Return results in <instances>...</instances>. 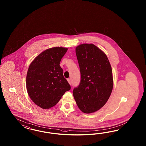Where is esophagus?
Wrapping results in <instances>:
<instances>
[{
  "label": "esophagus",
  "instance_id": "esophagus-1",
  "mask_svg": "<svg viewBox=\"0 0 146 146\" xmlns=\"http://www.w3.org/2000/svg\"><path fill=\"white\" fill-rule=\"evenodd\" d=\"M67 81H68V82L70 84H71V81L70 79H67Z\"/></svg>",
  "mask_w": 146,
  "mask_h": 146
}]
</instances>
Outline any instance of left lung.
Masks as SVG:
<instances>
[{
	"instance_id": "1",
	"label": "left lung",
	"mask_w": 146,
	"mask_h": 146,
	"mask_svg": "<svg viewBox=\"0 0 146 146\" xmlns=\"http://www.w3.org/2000/svg\"><path fill=\"white\" fill-rule=\"evenodd\" d=\"M81 80L73 94L80 110L90 113L100 110L110 96L113 77L106 54L93 44H82L75 49Z\"/></svg>"
}]
</instances>
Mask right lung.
<instances>
[{"label": "right lung", "mask_w": 146, "mask_h": 146, "mask_svg": "<svg viewBox=\"0 0 146 146\" xmlns=\"http://www.w3.org/2000/svg\"><path fill=\"white\" fill-rule=\"evenodd\" d=\"M67 51V48L62 47L47 49L36 57L28 68L27 92L31 100L42 109L54 106L71 89L59 65Z\"/></svg>", "instance_id": "obj_1"}]
</instances>
